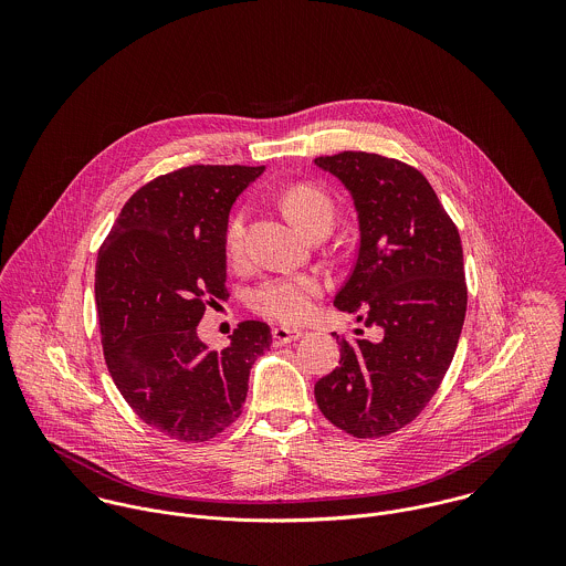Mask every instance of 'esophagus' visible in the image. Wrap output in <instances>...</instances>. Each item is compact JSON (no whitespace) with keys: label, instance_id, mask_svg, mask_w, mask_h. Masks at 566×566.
Segmentation results:
<instances>
[{"label":"esophagus","instance_id":"esophagus-1","mask_svg":"<svg viewBox=\"0 0 566 566\" xmlns=\"http://www.w3.org/2000/svg\"><path fill=\"white\" fill-rule=\"evenodd\" d=\"M305 333L301 328H290V326H274L272 328V344L274 346H285L290 342L301 339Z\"/></svg>","mask_w":566,"mask_h":566}]
</instances>
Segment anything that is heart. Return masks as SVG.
<instances>
[{
  "label": "heart",
  "mask_w": 566,
  "mask_h": 566,
  "mask_svg": "<svg viewBox=\"0 0 566 566\" xmlns=\"http://www.w3.org/2000/svg\"><path fill=\"white\" fill-rule=\"evenodd\" d=\"M283 207L290 218L310 235L318 231H331L335 222V207L328 193H324L316 185H294L283 196ZM245 216L248 211L240 209L233 213L227 227V250L231 256H240L243 252L245 235ZM326 287L321 274L316 272H298V274H276L263 279L250 292V307L276 323H303L312 310L316 298Z\"/></svg>",
  "instance_id": "obj_1"
}]
</instances>
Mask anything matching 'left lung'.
Segmentation results:
<instances>
[{
  "instance_id": "left-lung-1",
  "label": "left lung",
  "mask_w": 566,
  "mask_h": 566,
  "mask_svg": "<svg viewBox=\"0 0 566 566\" xmlns=\"http://www.w3.org/2000/svg\"><path fill=\"white\" fill-rule=\"evenodd\" d=\"M350 193L359 250L333 305L379 326V339H339V366L314 392L326 420L355 438L411 422L440 388L467 316L460 233L429 180L370 153L318 157Z\"/></svg>"
}]
</instances>
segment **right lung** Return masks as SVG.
<instances>
[{"label": "right lung", "instance_id": "1", "mask_svg": "<svg viewBox=\"0 0 566 566\" xmlns=\"http://www.w3.org/2000/svg\"><path fill=\"white\" fill-rule=\"evenodd\" d=\"M263 165H189L144 185L97 252L95 305L108 373L135 413L180 442H205L242 413L270 326L245 321L231 344L198 337L205 310L227 296L233 202Z\"/></svg>", "mask_w": 566, "mask_h": 566}]
</instances>
